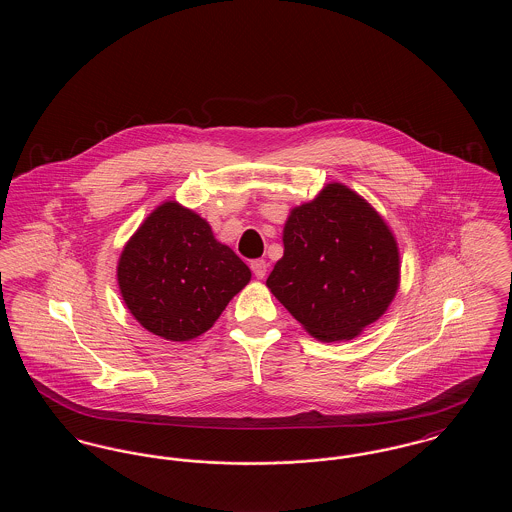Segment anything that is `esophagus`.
Here are the masks:
<instances>
[{"mask_svg": "<svg viewBox=\"0 0 512 512\" xmlns=\"http://www.w3.org/2000/svg\"><path fill=\"white\" fill-rule=\"evenodd\" d=\"M267 268V261H263V259L251 261V270H253V274H255L259 280H263V278L267 276Z\"/></svg>", "mask_w": 512, "mask_h": 512, "instance_id": "1", "label": "esophagus"}]
</instances>
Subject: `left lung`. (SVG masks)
Returning <instances> with one entry per match:
<instances>
[{"label": "left lung", "instance_id": "1", "mask_svg": "<svg viewBox=\"0 0 512 512\" xmlns=\"http://www.w3.org/2000/svg\"><path fill=\"white\" fill-rule=\"evenodd\" d=\"M282 242L268 290L313 338L353 340L388 311L399 290V247L365 197L326 184L293 207Z\"/></svg>", "mask_w": 512, "mask_h": 512}]
</instances>
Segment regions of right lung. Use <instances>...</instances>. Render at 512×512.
Returning <instances> with one entry per match:
<instances>
[{"mask_svg": "<svg viewBox=\"0 0 512 512\" xmlns=\"http://www.w3.org/2000/svg\"><path fill=\"white\" fill-rule=\"evenodd\" d=\"M122 301L147 332L169 341L205 334L251 280L209 222L178 201L153 209L117 265Z\"/></svg>", "mask_w": 512, "mask_h": 512, "instance_id": "add662e5", "label": "right lung"}]
</instances>
